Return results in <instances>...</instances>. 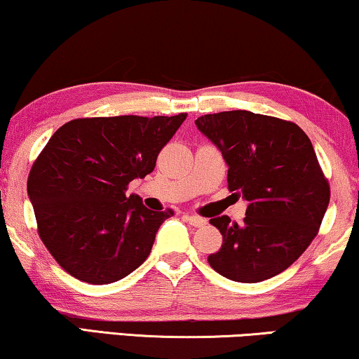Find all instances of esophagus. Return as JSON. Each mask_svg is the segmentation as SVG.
I'll return each instance as SVG.
<instances>
[{
  "label": "esophagus",
  "instance_id": "34e87169",
  "mask_svg": "<svg viewBox=\"0 0 359 359\" xmlns=\"http://www.w3.org/2000/svg\"><path fill=\"white\" fill-rule=\"evenodd\" d=\"M184 219L188 220L193 227H203V225L205 224V219L199 217V215H194V214H184Z\"/></svg>",
  "mask_w": 359,
  "mask_h": 359
}]
</instances>
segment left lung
<instances>
[{"label":"left lung","instance_id":"8db88e82","mask_svg":"<svg viewBox=\"0 0 359 359\" xmlns=\"http://www.w3.org/2000/svg\"><path fill=\"white\" fill-rule=\"evenodd\" d=\"M196 126L222 151L229 191L248 201L242 224L210 219L222 247L209 264L237 283L276 276L316 238L330 201L311 140L291 121L250 111L205 114Z\"/></svg>","mask_w":359,"mask_h":359}]
</instances>
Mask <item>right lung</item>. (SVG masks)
<instances>
[{
	"label": "right lung",
	"instance_id": "add662e5",
	"mask_svg": "<svg viewBox=\"0 0 359 359\" xmlns=\"http://www.w3.org/2000/svg\"><path fill=\"white\" fill-rule=\"evenodd\" d=\"M186 116L83 117L50 137L29 171L27 194L39 237L68 274L109 284L145 262L173 210L147 209L127 189L154 171Z\"/></svg>",
	"mask_w": 359,
	"mask_h": 359
}]
</instances>
